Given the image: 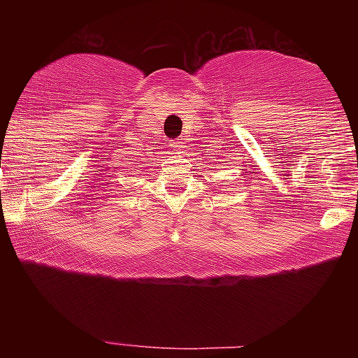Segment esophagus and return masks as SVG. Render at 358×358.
<instances>
[{"label":"esophagus","instance_id":"34e87169","mask_svg":"<svg viewBox=\"0 0 358 358\" xmlns=\"http://www.w3.org/2000/svg\"><path fill=\"white\" fill-rule=\"evenodd\" d=\"M171 148H173L175 151H178V153H182V151H183V148H185V141H183L182 138H180V139H176V141L171 143Z\"/></svg>","mask_w":358,"mask_h":358}]
</instances>
